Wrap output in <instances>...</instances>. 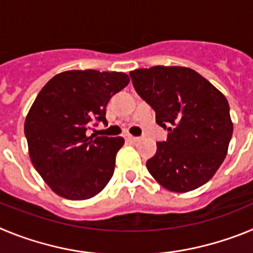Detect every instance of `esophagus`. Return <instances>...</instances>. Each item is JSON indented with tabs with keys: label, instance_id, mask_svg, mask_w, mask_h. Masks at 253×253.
Segmentation results:
<instances>
[{
	"label": "esophagus",
	"instance_id": "esophagus-1",
	"mask_svg": "<svg viewBox=\"0 0 253 253\" xmlns=\"http://www.w3.org/2000/svg\"><path fill=\"white\" fill-rule=\"evenodd\" d=\"M124 138H125V140H128V142H133V143H135L139 140V137H134V135H131V134H125Z\"/></svg>",
	"mask_w": 253,
	"mask_h": 253
}]
</instances>
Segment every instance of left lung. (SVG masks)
<instances>
[{"mask_svg":"<svg viewBox=\"0 0 253 253\" xmlns=\"http://www.w3.org/2000/svg\"><path fill=\"white\" fill-rule=\"evenodd\" d=\"M138 95L169 130L166 142L147 161L158 184L187 193L207 184L224 161L233 134L225 96L187 67L156 66L130 72Z\"/></svg>","mask_w":253,"mask_h":253,"instance_id":"1","label":"left lung"}]
</instances>
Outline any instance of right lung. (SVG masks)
<instances>
[{
  "instance_id": "right-lung-1",
  "label": "right lung",
  "mask_w": 253,
  "mask_h": 253,
  "mask_svg": "<svg viewBox=\"0 0 253 253\" xmlns=\"http://www.w3.org/2000/svg\"><path fill=\"white\" fill-rule=\"evenodd\" d=\"M129 81L123 72L75 69L58 73L38 93L24 130L33 166L57 195L86 200L113 177L124 139L86 131L95 120L107 124V102Z\"/></svg>"
}]
</instances>
